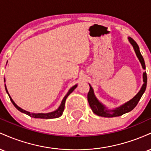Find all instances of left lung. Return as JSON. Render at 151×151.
Instances as JSON below:
<instances>
[{"label": "left lung", "instance_id": "left-lung-1", "mask_svg": "<svg viewBox=\"0 0 151 151\" xmlns=\"http://www.w3.org/2000/svg\"><path fill=\"white\" fill-rule=\"evenodd\" d=\"M128 39H129V42L131 43V45L133 46V50H134L135 52H136L137 58H138V60L141 62L142 67H143V70H145V62L144 60H143V56H142L141 52H140L139 47H138L137 43L135 42L134 40H133L132 38L129 37ZM143 84L142 85L140 91L137 93V94L134 96V97H133L131 100H129V101L124 103V104L121 105L120 106L112 109H108V107H106L104 104H103L101 102L99 101L97 98L95 96L93 88L91 87V86L89 84L90 89L89 91L88 92L87 94V99L91 110L93 111V113L96 114V115L99 116L107 118L120 116H122L123 114L130 112L136 106L137 104H138V101L141 99L142 95L143 94V93H144L145 91V89H146L147 74L145 72L143 73Z\"/></svg>", "mask_w": 151, "mask_h": 151}]
</instances>
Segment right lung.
<instances>
[{
	"mask_svg": "<svg viewBox=\"0 0 151 151\" xmlns=\"http://www.w3.org/2000/svg\"><path fill=\"white\" fill-rule=\"evenodd\" d=\"M4 81H6V79H4ZM77 84H75V85L72 86V87H71L70 90L68 91V92L67 93V94L65 95V97L63 98V99H62V101L61 102V104H60V106L58 107V109H56V110L53 111L52 112H50V113H38V114H35V113H30V112L29 111H27L24 110V109H22L20 108V107H19L18 105L16 104L15 103L14 101H13V99H12V98L10 97L9 93H8V89H7V87H6V85L5 84V87H6V92L8 94V96H9V97L10 99V101H11L12 103L13 104V105L15 106V107L18 109V111H20V112H22V113H24L25 114H27V115L30 116V117H32V118H35V119H56V118H58L60 116H61L62 115V113H63L64 111V109H65V101H66V99H67V96H69V95L72 92V91H74V89L77 88Z\"/></svg>",
	"mask_w": 151,
	"mask_h": 151,
	"instance_id": "add662e5",
	"label": "right lung"
}]
</instances>
